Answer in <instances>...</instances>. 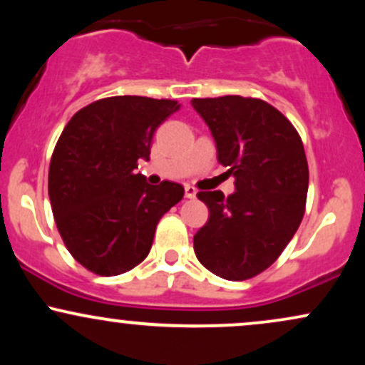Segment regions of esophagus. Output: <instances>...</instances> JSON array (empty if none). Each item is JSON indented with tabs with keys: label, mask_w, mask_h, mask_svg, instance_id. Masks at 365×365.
I'll use <instances>...</instances> for the list:
<instances>
[{
	"label": "esophagus",
	"mask_w": 365,
	"mask_h": 365,
	"mask_svg": "<svg viewBox=\"0 0 365 365\" xmlns=\"http://www.w3.org/2000/svg\"><path fill=\"white\" fill-rule=\"evenodd\" d=\"M195 195H197L195 187H192V185H185V197H187V199H194Z\"/></svg>",
	"instance_id": "34e87169"
}]
</instances>
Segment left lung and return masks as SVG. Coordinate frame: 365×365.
Instances as JSON below:
<instances>
[{"label": "left lung", "mask_w": 365, "mask_h": 365, "mask_svg": "<svg viewBox=\"0 0 365 365\" xmlns=\"http://www.w3.org/2000/svg\"><path fill=\"white\" fill-rule=\"evenodd\" d=\"M206 121L217 161L235 177V192H199L209 209L194 250L206 269L242 282L273 264L305 212L309 166L302 139L276 108L242 96L192 99Z\"/></svg>", "instance_id": "obj_1"}]
</instances>
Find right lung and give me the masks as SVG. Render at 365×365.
<instances>
[{
  "instance_id": "right-lung-1",
  "label": "right lung",
  "mask_w": 365,
  "mask_h": 365,
  "mask_svg": "<svg viewBox=\"0 0 365 365\" xmlns=\"http://www.w3.org/2000/svg\"><path fill=\"white\" fill-rule=\"evenodd\" d=\"M178 101L115 96L82 108L63 128L48 192L58 232L86 269L116 276L148 257L156 226L183 197L175 182L149 185L137 173L154 132Z\"/></svg>"
}]
</instances>
